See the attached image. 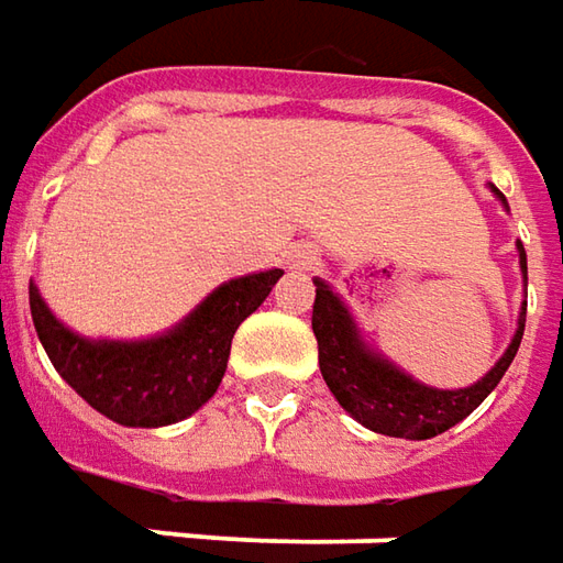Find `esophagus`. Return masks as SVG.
Segmentation results:
<instances>
[{
    "instance_id": "34e87169",
    "label": "esophagus",
    "mask_w": 563,
    "mask_h": 563,
    "mask_svg": "<svg viewBox=\"0 0 563 563\" xmlns=\"http://www.w3.org/2000/svg\"><path fill=\"white\" fill-rule=\"evenodd\" d=\"M286 265L292 267V271H308V267L313 265V250L311 246H292L289 258H286Z\"/></svg>"
}]
</instances>
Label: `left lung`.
Here are the masks:
<instances>
[{"label":"left lung","instance_id":"left-lung-1","mask_svg":"<svg viewBox=\"0 0 563 563\" xmlns=\"http://www.w3.org/2000/svg\"><path fill=\"white\" fill-rule=\"evenodd\" d=\"M490 190L508 209L499 187L490 185ZM518 265L527 283V252L521 240H518ZM313 286H317V298H313L311 327L317 335L323 382L335 394L339 407L376 434L407 438V441H428V438L443 434L446 428L462 422L484 404V397L506 376L521 345L527 301H521L518 330L511 335L506 354L493 363L490 373H484L468 388H434L404 373L397 363L388 361L382 351L363 339L354 313L347 311V305L330 283L313 277Z\"/></svg>","mask_w":563,"mask_h":563}]
</instances>
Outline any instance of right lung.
<instances>
[{
	"mask_svg": "<svg viewBox=\"0 0 563 563\" xmlns=\"http://www.w3.org/2000/svg\"><path fill=\"white\" fill-rule=\"evenodd\" d=\"M280 267L216 286L185 320L151 339H86L60 323L30 280V313L48 361L89 407L125 428L175 426L218 391L236 327L280 280Z\"/></svg>",
	"mask_w": 563,
	"mask_h": 563,
	"instance_id": "right-lung-1",
	"label": "right lung"
}]
</instances>
